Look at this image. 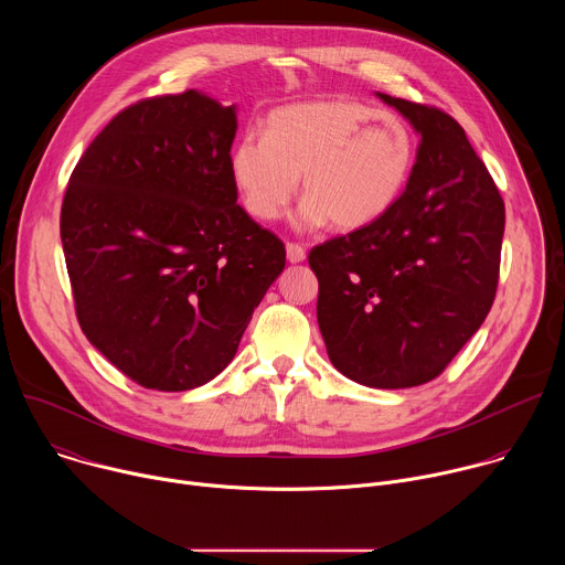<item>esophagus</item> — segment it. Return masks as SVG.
<instances>
[{"instance_id": "obj_1", "label": "esophagus", "mask_w": 565, "mask_h": 565, "mask_svg": "<svg viewBox=\"0 0 565 565\" xmlns=\"http://www.w3.org/2000/svg\"><path fill=\"white\" fill-rule=\"evenodd\" d=\"M286 257L290 264H301L306 259V250L299 244H286Z\"/></svg>"}]
</instances>
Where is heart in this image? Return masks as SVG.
Listing matches in <instances>:
<instances>
[{
  "label": "heart",
  "instance_id": "b5f03b06",
  "mask_svg": "<svg viewBox=\"0 0 565 565\" xmlns=\"http://www.w3.org/2000/svg\"><path fill=\"white\" fill-rule=\"evenodd\" d=\"M416 140L405 120L355 100H306L275 109L266 136L246 134L230 172L246 210L275 221L299 188L295 223L353 232L382 218L412 177Z\"/></svg>",
  "mask_w": 565,
  "mask_h": 565
}]
</instances>
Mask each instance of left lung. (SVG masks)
<instances>
[{"instance_id": "obj_1", "label": "left lung", "mask_w": 565, "mask_h": 565, "mask_svg": "<svg viewBox=\"0 0 565 565\" xmlns=\"http://www.w3.org/2000/svg\"><path fill=\"white\" fill-rule=\"evenodd\" d=\"M377 98L420 136L407 190L375 223L315 246L308 264L333 366L364 386L407 388L438 377L486 321L505 205L449 114Z\"/></svg>"}]
</instances>
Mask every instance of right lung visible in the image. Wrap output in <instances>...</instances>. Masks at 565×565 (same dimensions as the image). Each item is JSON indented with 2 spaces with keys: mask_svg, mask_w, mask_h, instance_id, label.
I'll list each match as a JSON object with an SVG mask.
<instances>
[{
  "mask_svg": "<svg viewBox=\"0 0 565 565\" xmlns=\"http://www.w3.org/2000/svg\"><path fill=\"white\" fill-rule=\"evenodd\" d=\"M236 107L201 92L122 109L68 179L60 236L87 340L145 388L188 391L234 358L286 266L236 203Z\"/></svg>",
  "mask_w": 565,
  "mask_h": 565,
  "instance_id": "add662e5",
  "label": "right lung"
}]
</instances>
